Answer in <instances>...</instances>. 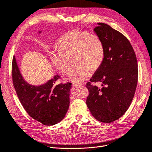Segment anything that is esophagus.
Masks as SVG:
<instances>
[{
	"label": "esophagus",
	"instance_id": "1",
	"mask_svg": "<svg viewBox=\"0 0 152 152\" xmlns=\"http://www.w3.org/2000/svg\"><path fill=\"white\" fill-rule=\"evenodd\" d=\"M82 84H81V83H72V86H80V85H81Z\"/></svg>",
	"mask_w": 152,
	"mask_h": 152
}]
</instances>
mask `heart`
<instances>
[{
    "mask_svg": "<svg viewBox=\"0 0 152 152\" xmlns=\"http://www.w3.org/2000/svg\"><path fill=\"white\" fill-rule=\"evenodd\" d=\"M59 49L51 53L53 64L63 75L72 69L75 59L78 65L69 76V80L77 83L90 76L91 71H96L102 66L105 54L103 39L96 33L80 29L67 32L59 40Z\"/></svg>",
    "mask_w": 152,
    "mask_h": 152,
    "instance_id": "obj_1",
    "label": "heart"
}]
</instances>
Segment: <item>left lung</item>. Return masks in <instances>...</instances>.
I'll list each match as a JSON object with an SVG mask.
<instances>
[{
    "instance_id": "left-lung-1",
    "label": "left lung",
    "mask_w": 152,
    "mask_h": 152,
    "mask_svg": "<svg viewBox=\"0 0 152 152\" xmlns=\"http://www.w3.org/2000/svg\"><path fill=\"white\" fill-rule=\"evenodd\" d=\"M94 31L103 39L105 54L103 63L86 87V104L95 119L111 123L128 109L135 93L138 69L135 53L128 39L108 24L98 23ZM101 82L99 88L93 82Z\"/></svg>"
}]
</instances>
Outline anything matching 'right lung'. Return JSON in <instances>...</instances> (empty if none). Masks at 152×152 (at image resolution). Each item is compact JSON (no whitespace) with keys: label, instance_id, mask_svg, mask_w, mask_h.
Returning <instances> with one entry per match:
<instances>
[{"label":"right lung","instance_id":"obj_1","mask_svg":"<svg viewBox=\"0 0 152 152\" xmlns=\"http://www.w3.org/2000/svg\"><path fill=\"white\" fill-rule=\"evenodd\" d=\"M12 77L20 102L32 118L47 126L57 124L64 118L69 106L71 83L56 84L61 77L56 75L42 85H31L22 78L15 56L12 59Z\"/></svg>","mask_w":152,"mask_h":152}]
</instances>
